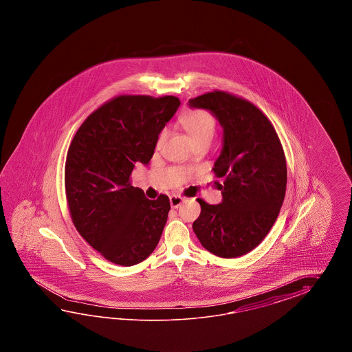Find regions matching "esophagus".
I'll return each mask as SVG.
<instances>
[{
    "instance_id": "1",
    "label": "esophagus",
    "mask_w": 352,
    "mask_h": 352,
    "mask_svg": "<svg viewBox=\"0 0 352 352\" xmlns=\"http://www.w3.org/2000/svg\"><path fill=\"white\" fill-rule=\"evenodd\" d=\"M182 202H184V199L181 196H175L173 195V196L170 197V204H171V208H173V209H177Z\"/></svg>"
}]
</instances>
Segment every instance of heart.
Wrapping results in <instances>:
<instances>
[{"instance_id": "1", "label": "heart", "mask_w": 352, "mask_h": 352, "mask_svg": "<svg viewBox=\"0 0 352 352\" xmlns=\"http://www.w3.org/2000/svg\"><path fill=\"white\" fill-rule=\"evenodd\" d=\"M179 122L195 143L205 138L211 140L217 128L215 117L209 111H205V109H190L182 114ZM167 135H168L167 128L161 131V133L158 135V146L165 142Z\"/></svg>"}]
</instances>
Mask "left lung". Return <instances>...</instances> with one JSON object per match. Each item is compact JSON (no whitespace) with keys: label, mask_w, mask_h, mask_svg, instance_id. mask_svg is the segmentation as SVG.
<instances>
[{"label":"left lung","mask_w":352,"mask_h":352,"mask_svg":"<svg viewBox=\"0 0 352 352\" xmlns=\"http://www.w3.org/2000/svg\"><path fill=\"white\" fill-rule=\"evenodd\" d=\"M206 109L223 127V150L212 171L223 185V201L201 199L192 224L202 247L221 258H236L267 236L285 200L287 165L277 132L254 104L230 93L214 90L188 100Z\"/></svg>","instance_id":"obj_1"}]
</instances>
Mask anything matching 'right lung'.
Segmentation results:
<instances>
[{
    "label": "right lung",
    "instance_id": "right-lung-1",
    "mask_svg": "<svg viewBox=\"0 0 352 352\" xmlns=\"http://www.w3.org/2000/svg\"><path fill=\"white\" fill-rule=\"evenodd\" d=\"M179 98L120 96L76 131L65 162V194L74 226L107 261L131 267L157 247L170 200L147 199L131 185L135 162L148 165Z\"/></svg>",
    "mask_w": 352,
    "mask_h": 352
}]
</instances>
